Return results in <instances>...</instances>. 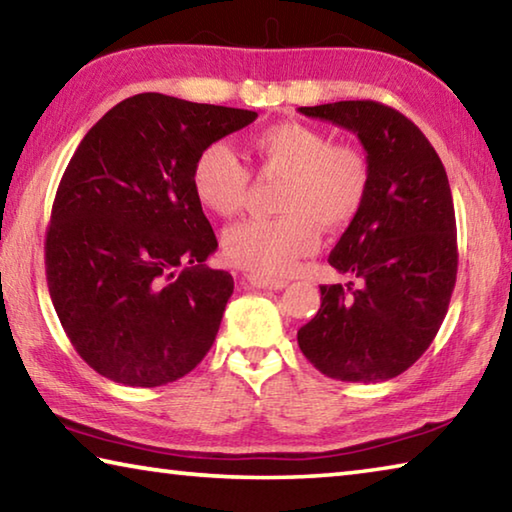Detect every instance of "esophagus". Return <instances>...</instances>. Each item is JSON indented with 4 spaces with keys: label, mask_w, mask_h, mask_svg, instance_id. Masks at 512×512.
I'll return each instance as SVG.
<instances>
[{
    "label": "esophagus",
    "mask_w": 512,
    "mask_h": 512,
    "mask_svg": "<svg viewBox=\"0 0 512 512\" xmlns=\"http://www.w3.org/2000/svg\"><path fill=\"white\" fill-rule=\"evenodd\" d=\"M246 282L253 289H268V291H280L289 284L287 280H280V277H264V275H255V273H248Z\"/></svg>",
    "instance_id": "obj_1"
}]
</instances>
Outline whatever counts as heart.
Returning a JSON list of instances; mask_svg holds the SVG:
<instances>
[{"label":"heart","mask_w":512,"mask_h":512,"mask_svg":"<svg viewBox=\"0 0 512 512\" xmlns=\"http://www.w3.org/2000/svg\"><path fill=\"white\" fill-rule=\"evenodd\" d=\"M250 149L262 169L284 173L277 196L282 214L232 225L223 235V253L250 273L280 277L318 248L320 223L343 228L361 212L370 171L357 149L332 144L325 133L296 121L257 131ZM192 189L212 214H237L248 192L246 164L225 142L207 144L194 160Z\"/></svg>","instance_id":"1"}]
</instances>
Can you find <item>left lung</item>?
<instances>
[{
	"label": "left lung",
	"mask_w": 512,
	"mask_h": 512,
	"mask_svg": "<svg viewBox=\"0 0 512 512\" xmlns=\"http://www.w3.org/2000/svg\"><path fill=\"white\" fill-rule=\"evenodd\" d=\"M352 131L368 198L327 262L359 287H320L298 345L323 375L375 384L402 375L436 339L456 284V216L443 162L411 119L377 101L298 108Z\"/></svg>",
	"instance_id": "8db88e82"
}]
</instances>
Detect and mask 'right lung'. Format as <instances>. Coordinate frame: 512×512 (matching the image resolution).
<instances>
[{
  "label": "right lung",
  "instance_id": "obj_1",
  "mask_svg": "<svg viewBox=\"0 0 512 512\" xmlns=\"http://www.w3.org/2000/svg\"><path fill=\"white\" fill-rule=\"evenodd\" d=\"M257 112L144 92L108 110L69 160L45 244L49 296L99 375L164 386L210 352L235 282L192 189L196 155Z\"/></svg>",
  "mask_w": 512,
  "mask_h": 512
}]
</instances>
